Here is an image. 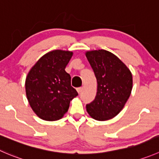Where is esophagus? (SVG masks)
<instances>
[{"label":"esophagus","instance_id":"1","mask_svg":"<svg viewBox=\"0 0 159 159\" xmlns=\"http://www.w3.org/2000/svg\"><path fill=\"white\" fill-rule=\"evenodd\" d=\"M77 91H78V94H81V91H82V88H78V89H77Z\"/></svg>","mask_w":159,"mask_h":159}]
</instances>
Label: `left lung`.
Masks as SVG:
<instances>
[{
  "mask_svg": "<svg viewBox=\"0 0 159 159\" xmlns=\"http://www.w3.org/2000/svg\"><path fill=\"white\" fill-rule=\"evenodd\" d=\"M85 56L97 80L94 101L86 105L92 118L105 121L118 115L131 94L133 77L130 69L115 54L105 50H91Z\"/></svg>",
  "mask_w": 159,
  "mask_h": 159,
  "instance_id": "left-lung-1",
  "label": "left lung"
}]
</instances>
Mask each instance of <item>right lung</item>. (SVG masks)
I'll use <instances>...</instances> for the list:
<instances>
[{
	"label": "right lung",
	"instance_id": "add662e5",
	"mask_svg": "<svg viewBox=\"0 0 159 159\" xmlns=\"http://www.w3.org/2000/svg\"><path fill=\"white\" fill-rule=\"evenodd\" d=\"M73 52L55 50L44 54L32 66L25 79L26 97L33 112L43 120H58L78 95L65 67Z\"/></svg>",
	"mask_w": 159,
	"mask_h": 159
}]
</instances>
